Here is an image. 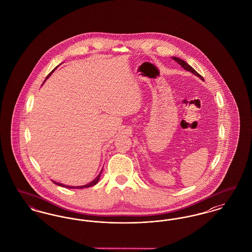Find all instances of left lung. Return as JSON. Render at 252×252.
<instances>
[{
    "label": "left lung",
    "instance_id": "1",
    "mask_svg": "<svg viewBox=\"0 0 252 252\" xmlns=\"http://www.w3.org/2000/svg\"><path fill=\"white\" fill-rule=\"evenodd\" d=\"M172 59L175 60L176 62H178L179 64H180V66L184 69V70H186V71H188V72H192V74H194V75H196L197 77H199L201 80H203V77L198 73V72H196L192 67H191L186 61H184V60H181L180 58H177V57H172Z\"/></svg>",
    "mask_w": 252,
    "mask_h": 252
}]
</instances>
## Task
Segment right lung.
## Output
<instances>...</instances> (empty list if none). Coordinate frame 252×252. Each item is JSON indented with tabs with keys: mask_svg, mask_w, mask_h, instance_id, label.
I'll return each mask as SVG.
<instances>
[{
	"mask_svg": "<svg viewBox=\"0 0 252 252\" xmlns=\"http://www.w3.org/2000/svg\"><path fill=\"white\" fill-rule=\"evenodd\" d=\"M59 66H57L52 72H50L48 74V76L46 77V79L50 77V75L53 73V72L56 71V69L58 68ZM45 79V80H46ZM45 80H44V82H45ZM43 82V83H44ZM102 171H103V168H102V170H101V172L99 173V175L96 177L94 180H93V181H91V182H89L88 184H85V185H81V186H69V185H65V184H63V183H60V182H57V181H54V180H52L55 184H57V185H59V186H61V187H65V188H69V189H83V188H88V187H91V186H94V185H95L96 183L99 181L100 180V177H101V174H102Z\"/></svg>",
	"mask_w": 252,
	"mask_h": 252,
	"instance_id": "1",
	"label": "right lung"
}]
</instances>
